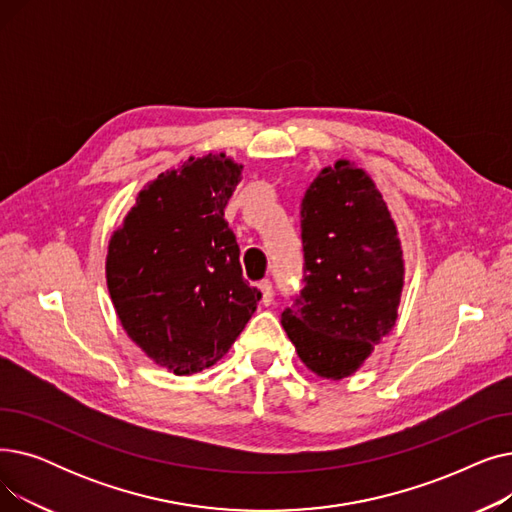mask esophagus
<instances>
[{
  "mask_svg": "<svg viewBox=\"0 0 512 512\" xmlns=\"http://www.w3.org/2000/svg\"><path fill=\"white\" fill-rule=\"evenodd\" d=\"M259 290H261V303H263V305H272V301H274L272 282H270V280L259 282Z\"/></svg>",
  "mask_w": 512,
  "mask_h": 512,
  "instance_id": "esophagus-1",
  "label": "esophagus"
}]
</instances>
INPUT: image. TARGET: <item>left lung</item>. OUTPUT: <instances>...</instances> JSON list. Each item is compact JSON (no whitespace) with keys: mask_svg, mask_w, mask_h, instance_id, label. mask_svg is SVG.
Segmentation results:
<instances>
[{"mask_svg":"<svg viewBox=\"0 0 512 512\" xmlns=\"http://www.w3.org/2000/svg\"><path fill=\"white\" fill-rule=\"evenodd\" d=\"M303 290L282 313L301 361L326 380L353 375L396 324L405 261L373 180L338 159L301 203Z\"/></svg>","mask_w":512,"mask_h":512,"instance_id":"1","label":"left lung"}]
</instances>
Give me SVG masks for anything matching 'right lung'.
Segmentation results:
<instances>
[{
	"label": "right lung",
	"instance_id": "obj_1",
	"mask_svg": "<svg viewBox=\"0 0 512 512\" xmlns=\"http://www.w3.org/2000/svg\"><path fill=\"white\" fill-rule=\"evenodd\" d=\"M242 166L224 153L188 157L137 197L107 247L105 278L120 324L176 375L218 363L257 309L224 209Z\"/></svg>",
	"mask_w": 512,
	"mask_h": 512
}]
</instances>
